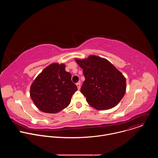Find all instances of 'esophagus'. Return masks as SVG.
<instances>
[{"mask_svg": "<svg viewBox=\"0 0 158 158\" xmlns=\"http://www.w3.org/2000/svg\"><path fill=\"white\" fill-rule=\"evenodd\" d=\"M76 85H77L78 89H80V87H81V83H80V82H77V83L76 84Z\"/></svg>", "mask_w": 158, "mask_h": 158, "instance_id": "1", "label": "esophagus"}]
</instances>
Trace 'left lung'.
I'll list each match as a JSON object with an SVG mask.
<instances>
[{
	"label": "left lung",
	"instance_id": "1",
	"mask_svg": "<svg viewBox=\"0 0 158 158\" xmlns=\"http://www.w3.org/2000/svg\"><path fill=\"white\" fill-rule=\"evenodd\" d=\"M85 77L81 92L89 104L98 110L116 106L126 93V82L123 74L107 60L91 56L76 59Z\"/></svg>",
	"mask_w": 158,
	"mask_h": 158
}]
</instances>
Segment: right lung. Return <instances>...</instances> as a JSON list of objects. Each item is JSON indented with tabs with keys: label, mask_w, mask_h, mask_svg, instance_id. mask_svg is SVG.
Returning a JSON list of instances; mask_svg holds the SVG:
<instances>
[{
	"label": "right lung",
	"mask_w": 158,
	"mask_h": 158,
	"mask_svg": "<svg viewBox=\"0 0 158 158\" xmlns=\"http://www.w3.org/2000/svg\"><path fill=\"white\" fill-rule=\"evenodd\" d=\"M65 65L52 64L36 77L31 86L30 95L37 107L46 113H56L71 101L77 85L71 81V73Z\"/></svg>",
	"instance_id": "add662e5"
}]
</instances>
